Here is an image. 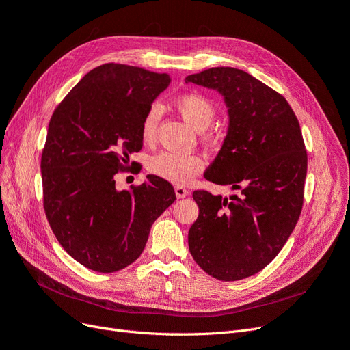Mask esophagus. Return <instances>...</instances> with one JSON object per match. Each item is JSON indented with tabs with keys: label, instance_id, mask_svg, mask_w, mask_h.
<instances>
[{
	"label": "esophagus",
	"instance_id": "34e87169",
	"mask_svg": "<svg viewBox=\"0 0 350 350\" xmlns=\"http://www.w3.org/2000/svg\"><path fill=\"white\" fill-rule=\"evenodd\" d=\"M174 191H176V196L180 199V198H186L189 195V190L183 186H176L174 187Z\"/></svg>",
	"mask_w": 350,
	"mask_h": 350
}]
</instances>
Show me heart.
<instances>
[{"mask_svg": "<svg viewBox=\"0 0 350 350\" xmlns=\"http://www.w3.org/2000/svg\"><path fill=\"white\" fill-rule=\"evenodd\" d=\"M174 105L178 113L198 131L206 129L215 119L217 107L213 101L202 93L190 92L176 97ZM161 119V107L151 105L142 119L141 135L145 142L155 138L157 128ZM205 163L198 154H176L163 151L154 155L148 163V170L160 178L176 185H186L204 168Z\"/></svg>", "mask_w": 350, "mask_h": 350, "instance_id": "1", "label": "heart"}]
</instances>
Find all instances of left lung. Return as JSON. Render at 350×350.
I'll return each mask as SVG.
<instances>
[{"label":"left lung","mask_w":350,"mask_h":350,"mask_svg":"<svg viewBox=\"0 0 350 350\" xmlns=\"http://www.w3.org/2000/svg\"><path fill=\"white\" fill-rule=\"evenodd\" d=\"M215 88L228 106L230 128L205 177L241 196L195 190L199 217L189 230V250L208 275L240 280L265 269L299 219L307 150L286 98L241 70L217 66L186 77Z\"/></svg>","instance_id":"1"}]
</instances>
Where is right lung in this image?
<instances>
[{
	"label": "right lung",
	"instance_id": "add662e5",
	"mask_svg": "<svg viewBox=\"0 0 350 350\" xmlns=\"http://www.w3.org/2000/svg\"><path fill=\"white\" fill-rule=\"evenodd\" d=\"M168 84L167 74L100 65L49 120L40 160L43 209L64 250L96 272L137 260L154 221L176 200L173 186L152 174L132 190L119 191L115 182L131 154L141 151L142 119Z\"/></svg>",
	"mask_w": 350,
	"mask_h": 350
}]
</instances>
